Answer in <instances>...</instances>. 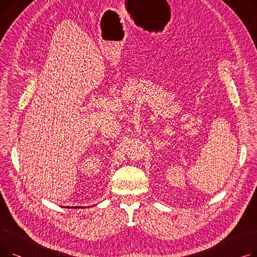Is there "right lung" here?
<instances>
[{
	"mask_svg": "<svg viewBox=\"0 0 257 257\" xmlns=\"http://www.w3.org/2000/svg\"><path fill=\"white\" fill-rule=\"evenodd\" d=\"M74 208H80V207H76V206H75V207H74Z\"/></svg>",
	"mask_w": 257,
	"mask_h": 257,
	"instance_id": "obj_1",
	"label": "right lung"
}]
</instances>
